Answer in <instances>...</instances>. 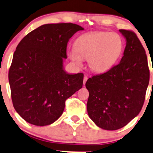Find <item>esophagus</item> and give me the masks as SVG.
Listing matches in <instances>:
<instances>
[{
    "mask_svg": "<svg viewBox=\"0 0 153 153\" xmlns=\"http://www.w3.org/2000/svg\"><path fill=\"white\" fill-rule=\"evenodd\" d=\"M87 79H88V76H84V78H83V84H84V85H85V82H86Z\"/></svg>",
    "mask_w": 153,
    "mask_h": 153,
    "instance_id": "esophagus-1",
    "label": "esophagus"
}]
</instances>
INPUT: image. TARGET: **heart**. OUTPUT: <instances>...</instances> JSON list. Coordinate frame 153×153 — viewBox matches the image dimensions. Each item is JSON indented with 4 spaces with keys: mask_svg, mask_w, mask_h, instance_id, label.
Listing matches in <instances>:
<instances>
[{
    "mask_svg": "<svg viewBox=\"0 0 153 153\" xmlns=\"http://www.w3.org/2000/svg\"><path fill=\"white\" fill-rule=\"evenodd\" d=\"M123 49V40L116 32L95 31L82 34L75 42V48L68 51L69 59L77 67L82 59L88 60L90 69L104 72L114 65Z\"/></svg>",
    "mask_w": 153,
    "mask_h": 153,
    "instance_id": "b5f03b06",
    "label": "heart"
}]
</instances>
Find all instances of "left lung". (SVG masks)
I'll return each mask as SVG.
<instances>
[{
    "mask_svg": "<svg viewBox=\"0 0 153 153\" xmlns=\"http://www.w3.org/2000/svg\"><path fill=\"white\" fill-rule=\"evenodd\" d=\"M119 32L126 40L120 62L85 83L88 116L96 126L109 131L124 127L139 114L149 82L147 57L140 41L133 31Z\"/></svg>",
    "mask_w": 153,
    "mask_h": 153,
    "instance_id": "8db88e82",
    "label": "left lung"
}]
</instances>
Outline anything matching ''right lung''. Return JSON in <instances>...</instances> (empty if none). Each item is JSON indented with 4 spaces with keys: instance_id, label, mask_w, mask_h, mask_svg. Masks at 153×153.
I'll return each mask as SVG.
<instances>
[{
    "instance_id": "1",
    "label": "right lung",
    "mask_w": 153,
    "mask_h": 153,
    "mask_svg": "<svg viewBox=\"0 0 153 153\" xmlns=\"http://www.w3.org/2000/svg\"><path fill=\"white\" fill-rule=\"evenodd\" d=\"M83 27L73 23L46 24L20 41L9 71L16 111L34 126L50 125L62 116L65 101L80 89L83 74L64 69L70 38Z\"/></svg>"
}]
</instances>
